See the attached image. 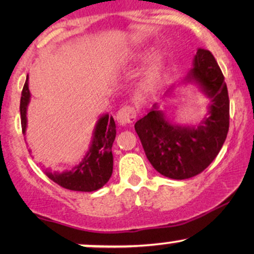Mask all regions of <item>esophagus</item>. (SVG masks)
Here are the masks:
<instances>
[{
	"label": "esophagus",
	"instance_id": "esophagus-1",
	"mask_svg": "<svg viewBox=\"0 0 254 254\" xmlns=\"http://www.w3.org/2000/svg\"><path fill=\"white\" fill-rule=\"evenodd\" d=\"M137 117L136 110L132 106H124L117 112L116 119L121 125L132 124Z\"/></svg>",
	"mask_w": 254,
	"mask_h": 254
}]
</instances>
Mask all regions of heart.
I'll return each instance as SVG.
<instances>
[{
  "label": "heart",
  "mask_w": 254,
  "mask_h": 254,
  "mask_svg": "<svg viewBox=\"0 0 254 254\" xmlns=\"http://www.w3.org/2000/svg\"><path fill=\"white\" fill-rule=\"evenodd\" d=\"M139 57H141V56H139ZM156 74H157V64H153V65L150 66L149 71H148L147 80H145L144 83H143L144 88H149L151 84L154 83V81H155V77H156Z\"/></svg>",
  "instance_id": "heart-1"
}]
</instances>
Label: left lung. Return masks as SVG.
Segmentation results:
<instances>
[{"mask_svg": "<svg viewBox=\"0 0 254 254\" xmlns=\"http://www.w3.org/2000/svg\"><path fill=\"white\" fill-rule=\"evenodd\" d=\"M184 83L197 84L209 99L208 113L196 125L174 124L155 103L135 130L147 159L162 176L189 179L214 161L226 141L229 129V98L220 66L210 51L198 49L192 69ZM173 86L166 92L170 94Z\"/></svg>", "mask_w": 254, "mask_h": 254, "instance_id": "1", "label": "left lung"}]
</instances>
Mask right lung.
Returning a JSON list of instances; mask_svg holds the SVG:
<instances>
[{
  "instance_id": "1",
  "label": "right lung",
  "mask_w": 254,
  "mask_h": 254,
  "mask_svg": "<svg viewBox=\"0 0 254 254\" xmlns=\"http://www.w3.org/2000/svg\"><path fill=\"white\" fill-rule=\"evenodd\" d=\"M31 100L28 89V75L26 78L20 100V116H21L22 133L27 127V107ZM116 138V123L112 116L105 113L98 119L93 131L92 142L80 164L71 170L52 172L45 170V174L52 182L71 191L92 192L97 191L110 180L113 171L112 144Z\"/></svg>"
}]
</instances>
